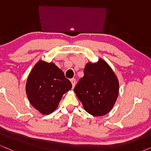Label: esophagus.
Masks as SVG:
<instances>
[{
  "mask_svg": "<svg viewBox=\"0 0 151 151\" xmlns=\"http://www.w3.org/2000/svg\"><path fill=\"white\" fill-rule=\"evenodd\" d=\"M70 81H71V83H72V88H74V87L75 86V84H76V80H75V79H72L71 80H70Z\"/></svg>",
  "mask_w": 151,
  "mask_h": 151,
  "instance_id": "esophagus-1",
  "label": "esophagus"
}]
</instances>
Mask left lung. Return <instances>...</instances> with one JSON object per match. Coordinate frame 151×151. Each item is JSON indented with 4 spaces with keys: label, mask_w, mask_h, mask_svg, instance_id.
<instances>
[{
    "label": "left lung",
    "mask_w": 151,
    "mask_h": 151,
    "mask_svg": "<svg viewBox=\"0 0 151 151\" xmlns=\"http://www.w3.org/2000/svg\"><path fill=\"white\" fill-rule=\"evenodd\" d=\"M83 73L74 87V93L88 113L95 116L105 115L118 98L119 83L116 74L101 58L95 63H87Z\"/></svg>",
    "instance_id": "1"
}]
</instances>
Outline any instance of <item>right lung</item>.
<instances>
[{"label": "right lung", "mask_w": 151, "mask_h": 151, "mask_svg": "<svg viewBox=\"0 0 151 151\" xmlns=\"http://www.w3.org/2000/svg\"><path fill=\"white\" fill-rule=\"evenodd\" d=\"M72 88L63 72L53 63L40 60L30 72L26 85L28 100L41 114L48 115L58 107L63 95Z\"/></svg>", "instance_id": "obj_1"}]
</instances>
